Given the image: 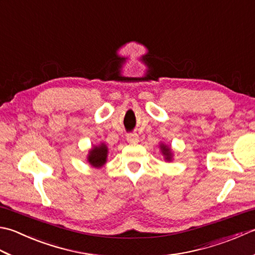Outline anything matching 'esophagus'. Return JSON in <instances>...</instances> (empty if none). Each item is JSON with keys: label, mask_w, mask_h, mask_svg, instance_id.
Listing matches in <instances>:
<instances>
[{"label": "esophagus", "mask_w": 255, "mask_h": 255, "mask_svg": "<svg viewBox=\"0 0 255 255\" xmlns=\"http://www.w3.org/2000/svg\"><path fill=\"white\" fill-rule=\"evenodd\" d=\"M127 141L130 143H136L139 141V137L137 133H128L127 134Z\"/></svg>", "instance_id": "obj_1"}]
</instances>
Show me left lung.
Returning <instances> with one entry per match:
<instances>
[{
    "label": "left lung",
    "instance_id": "left-lung-1",
    "mask_svg": "<svg viewBox=\"0 0 255 255\" xmlns=\"http://www.w3.org/2000/svg\"><path fill=\"white\" fill-rule=\"evenodd\" d=\"M159 148H160V152L163 156V159L168 162L172 161L173 159V151L171 147L169 146V144H166L164 142H160L159 143Z\"/></svg>",
    "mask_w": 255,
    "mask_h": 255
}]
</instances>
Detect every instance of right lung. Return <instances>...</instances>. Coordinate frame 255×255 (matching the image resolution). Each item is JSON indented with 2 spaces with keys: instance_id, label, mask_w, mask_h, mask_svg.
<instances>
[{
  "instance_id": "add662e5",
  "label": "right lung",
  "mask_w": 255,
  "mask_h": 255,
  "mask_svg": "<svg viewBox=\"0 0 255 255\" xmlns=\"http://www.w3.org/2000/svg\"><path fill=\"white\" fill-rule=\"evenodd\" d=\"M108 151V147L105 142L94 144L87 153V162L89 163V166L96 169L102 168L107 162Z\"/></svg>"
}]
</instances>
